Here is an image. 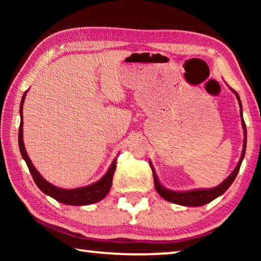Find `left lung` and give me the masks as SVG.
I'll return each instance as SVG.
<instances>
[{"mask_svg": "<svg viewBox=\"0 0 261 261\" xmlns=\"http://www.w3.org/2000/svg\"><path fill=\"white\" fill-rule=\"evenodd\" d=\"M233 93H235L236 98L238 100V102H240L241 106V116H242V125H243V131H244V144H243V151H242V155L240 159V162H238L237 167L233 169L232 173L229 175V177H227L226 179L223 180L222 183L220 185H218L216 188L213 189H205V190H191V191H185V192H177V191H171V190H168L166 188H163L162 185L160 184L158 179V176L155 170H154V168L152 166V163L149 162V166L152 168V171H153V178H154V187H155L158 193L160 194V196L163 198V199H166L170 202H174V204H177V205H182V206H192V207H196V206H202L205 204H208L212 200H214L215 198H218L221 194L224 193L228 190V188L230 187L232 184L233 180H235L236 176L238 174V171H240V168L242 165V161L243 159H244L245 155V149H246V126H245V122L243 120V115H242V102H241V99H240V95L236 93V91L232 90Z\"/></svg>", "mask_w": 261, "mask_h": 261, "instance_id": "1", "label": "left lung"}]
</instances>
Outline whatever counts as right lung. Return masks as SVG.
<instances>
[{
  "mask_svg": "<svg viewBox=\"0 0 261 261\" xmlns=\"http://www.w3.org/2000/svg\"><path fill=\"white\" fill-rule=\"evenodd\" d=\"M26 93H28V92H25L23 98H21L20 109H19L20 125H19V131H18V144H19L21 156H23L26 165H28L30 173L32 175V177L34 179L35 184L38 185V188L40 189L43 193L48 194V196L54 198L55 200L65 205H73V206L90 205V204H94V202H98L101 199H103V198L108 194L110 188H112L113 176L115 173V169H116V159H115L112 165H110L108 171L105 174L103 177L99 179L98 182L87 185V187L78 188L73 190H65V189L57 188L55 185L48 183L47 180L38 173V170L35 169L34 166L32 165V162H31L28 153H26L24 141H23V103H24Z\"/></svg>",
  "mask_w": 261,
  "mask_h": 261,
  "instance_id": "right-lung-1",
  "label": "right lung"
}]
</instances>
